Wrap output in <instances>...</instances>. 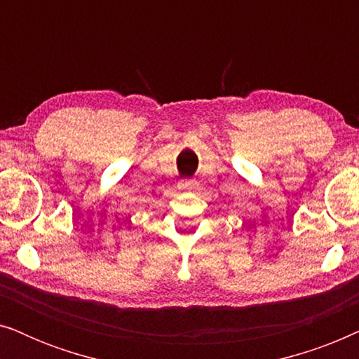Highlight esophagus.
<instances>
[{"label": "esophagus", "mask_w": 359, "mask_h": 359, "mask_svg": "<svg viewBox=\"0 0 359 359\" xmlns=\"http://www.w3.org/2000/svg\"><path fill=\"white\" fill-rule=\"evenodd\" d=\"M180 191H184V193H194L196 191V183L194 181H181L178 184Z\"/></svg>", "instance_id": "esophagus-1"}]
</instances>
